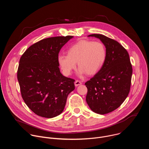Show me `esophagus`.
<instances>
[{"label":"esophagus","instance_id":"esophagus-1","mask_svg":"<svg viewBox=\"0 0 149 149\" xmlns=\"http://www.w3.org/2000/svg\"><path fill=\"white\" fill-rule=\"evenodd\" d=\"M75 87H77L78 86H79V85H81L82 84V82L81 81H79V80H76L75 81Z\"/></svg>","mask_w":149,"mask_h":149}]
</instances>
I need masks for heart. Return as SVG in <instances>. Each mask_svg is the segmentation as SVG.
<instances>
[{"label":"heart","mask_w":149,"mask_h":149,"mask_svg":"<svg viewBox=\"0 0 149 149\" xmlns=\"http://www.w3.org/2000/svg\"><path fill=\"white\" fill-rule=\"evenodd\" d=\"M107 58V49L100 41L80 40L71 46L67 55L59 54L58 62L63 73L70 75L76 67H79L78 74L81 77L87 73L94 75L103 67Z\"/></svg>","instance_id":"1"}]
</instances>
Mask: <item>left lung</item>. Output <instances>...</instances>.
I'll return each mask as SVG.
<instances>
[{"mask_svg":"<svg viewBox=\"0 0 149 149\" xmlns=\"http://www.w3.org/2000/svg\"><path fill=\"white\" fill-rule=\"evenodd\" d=\"M88 36L99 39L107 49V58L101 69L85 83L88 89L86 101L99 114L118 108L129 95L132 76L129 55L118 42L101 34Z\"/></svg>","mask_w":149,"mask_h":149,"instance_id":"obj_1","label":"left lung"}]
</instances>
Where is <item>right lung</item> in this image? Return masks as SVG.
I'll list each match as a JSON object with an SVG mask.
<instances>
[{
	"label": "right lung",
	"mask_w": 149,
	"mask_h": 149,
	"mask_svg": "<svg viewBox=\"0 0 149 149\" xmlns=\"http://www.w3.org/2000/svg\"><path fill=\"white\" fill-rule=\"evenodd\" d=\"M73 36L51 37L29 47L21 56L17 77L21 95L36 114L51 118L62 113L68 94L75 89L74 79L63 76L58 54Z\"/></svg>",
	"instance_id": "add662e5"
}]
</instances>
